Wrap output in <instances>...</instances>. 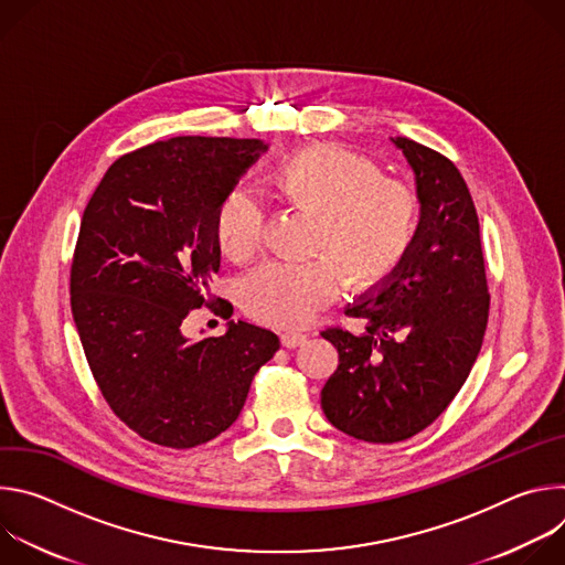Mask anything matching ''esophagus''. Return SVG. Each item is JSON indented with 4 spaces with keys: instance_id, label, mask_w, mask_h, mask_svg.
I'll use <instances>...</instances> for the list:
<instances>
[{
    "instance_id": "obj_1",
    "label": "esophagus",
    "mask_w": 565,
    "mask_h": 565,
    "mask_svg": "<svg viewBox=\"0 0 565 565\" xmlns=\"http://www.w3.org/2000/svg\"><path fill=\"white\" fill-rule=\"evenodd\" d=\"M306 340H308L306 333H295V331H288V333L281 335V344H284L286 349H297V347L306 344Z\"/></svg>"
}]
</instances>
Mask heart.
I'll return each mask as SVG.
<instances>
[{
    "label": "heart",
    "instance_id": "heart-1",
    "mask_svg": "<svg viewBox=\"0 0 565 565\" xmlns=\"http://www.w3.org/2000/svg\"><path fill=\"white\" fill-rule=\"evenodd\" d=\"M281 205L312 218L301 266L270 264L241 290L246 310L266 324L297 329L329 306L340 279L349 292L382 286L405 262L418 230L420 199L402 179L384 177L369 156L340 145H308L270 174ZM216 244L234 264L250 262L264 241V210L246 190L223 196L214 216Z\"/></svg>",
    "mask_w": 565,
    "mask_h": 565
}]
</instances>
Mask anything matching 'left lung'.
Here are the masks:
<instances>
[{"mask_svg": "<svg viewBox=\"0 0 565 565\" xmlns=\"http://www.w3.org/2000/svg\"><path fill=\"white\" fill-rule=\"evenodd\" d=\"M416 174L420 223L399 268L347 315L364 333L321 331L340 364L321 388L329 423L364 443H399L429 427L465 384L488 329L490 292L478 214L451 160L391 138Z\"/></svg>", "mask_w": 565, "mask_h": 565, "instance_id": "8db88e82", "label": "left lung"}]
</instances>
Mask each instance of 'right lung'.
I'll use <instances>...</instances> for the list:
<instances>
[{
	"label": "right lung",
	"instance_id": "obj_1",
	"mask_svg": "<svg viewBox=\"0 0 565 565\" xmlns=\"http://www.w3.org/2000/svg\"><path fill=\"white\" fill-rule=\"evenodd\" d=\"M268 149L257 138L177 136L120 156L89 199L71 264V312L111 412L172 449L223 434L279 338L230 321L192 342L185 317L210 306L221 264L216 207Z\"/></svg>",
	"mask_w": 565,
	"mask_h": 565
}]
</instances>
